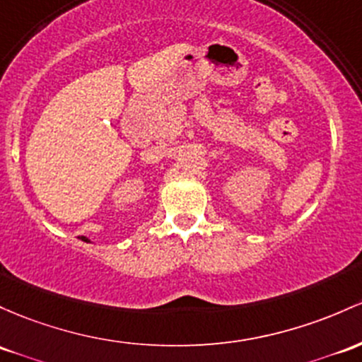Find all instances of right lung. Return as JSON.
Segmentation results:
<instances>
[{
	"label": "right lung",
	"instance_id": "obj_1",
	"mask_svg": "<svg viewBox=\"0 0 362 362\" xmlns=\"http://www.w3.org/2000/svg\"><path fill=\"white\" fill-rule=\"evenodd\" d=\"M81 239H82V240H84V242H90L89 239H87V237H81Z\"/></svg>",
	"mask_w": 362,
	"mask_h": 362
}]
</instances>
